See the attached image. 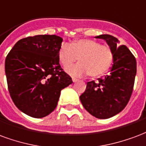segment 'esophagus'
Returning a JSON list of instances; mask_svg holds the SVG:
<instances>
[{
	"mask_svg": "<svg viewBox=\"0 0 146 146\" xmlns=\"http://www.w3.org/2000/svg\"><path fill=\"white\" fill-rule=\"evenodd\" d=\"M72 81H73V82H76L78 81V78H72Z\"/></svg>",
	"mask_w": 146,
	"mask_h": 146,
	"instance_id": "esophagus-1",
	"label": "esophagus"
}]
</instances>
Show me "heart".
Wrapping results in <instances>:
<instances>
[{
  "instance_id": "obj_1",
  "label": "heart",
  "mask_w": 146,
  "mask_h": 146,
  "mask_svg": "<svg viewBox=\"0 0 146 146\" xmlns=\"http://www.w3.org/2000/svg\"><path fill=\"white\" fill-rule=\"evenodd\" d=\"M81 62L68 69L74 75L88 74L100 77L106 74L113 61V51L109 46L102 45L92 39H80L69 45L62 44L58 50V59L64 68L72 66L78 60Z\"/></svg>"
}]
</instances>
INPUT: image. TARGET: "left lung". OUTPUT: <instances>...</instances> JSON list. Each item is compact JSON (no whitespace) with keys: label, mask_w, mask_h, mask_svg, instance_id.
I'll list each match as a JSON object with an SVG mask.
<instances>
[{"label":"left lung","mask_w":146,"mask_h":146,"mask_svg":"<svg viewBox=\"0 0 146 146\" xmlns=\"http://www.w3.org/2000/svg\"><path fill=\"white\" fill-rule=\"evenodd\" d=\"M114 54L110 74L104 78L87 82L80 100L88 112L100 119L117 114L127 106L131 96L136 74V59L126 46L118 45V39L110 35H100Z\"/></svg>","instance_id":"1"}]
</instances>
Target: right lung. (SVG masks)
Returning <instances> with one entry per match:
<instances>
[{
    "mask_svg": "<svg viewBox=\"0 0 146 146\" xmlns=\"http://www.w3.org/2000/svg\"><path fill=\"white\" fill-rule=\"evenodd\" d=\"M62 40L55 35L25 37L6 57L5 74L11 100L32 117H44L53 112L60 91L73 82L59 64Z\"/></svg>",
    "mask_w": 146,
    "mask_h": 146,
    "instance_id": "right-lung-1",
    "label": "right lung"
}]
</instances>
